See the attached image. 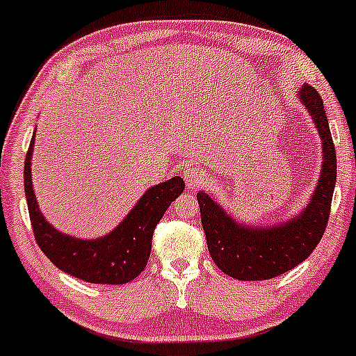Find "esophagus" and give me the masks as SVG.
<instances>
[{"mask_svg": "<svg viewBox=\"0 0 356 356\" xmlns=\"http://www.w3.org/2000/svg\"><path fill=\"white\" fill-rule=\"evenodd\" d=\"M206 179L202 167H189V169L184 170V181L187 184V189H195L199 187Z\"/></svg>", "mask_w": 356, "mask_h": 356, "instance_id": "1", "label": "esophagus"}]
</instances>
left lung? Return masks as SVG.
Here are the masks:
<instances>
[{
  "instance_id": "1",
  "label": "left lung",
  "mask_w": 356,
  "mask_h": 356,
  "mask_svg": "<svg viewBox=\"0 0 356 356\" xmlns=\"http://www.w3.org/2000/svg\"><path fill=\"white\" fill-rule=\"evenodd\" d=\"M298 100L313 118L321 138L323 155L320 179L303 209L271 226H249L229 214L209 192H197L209 254L216 266L234 280H271L298 266L318 246L328 222L337 182V152L332 132L316 90L303 83L298 90Z\"/></svg>"
}]
</instances>
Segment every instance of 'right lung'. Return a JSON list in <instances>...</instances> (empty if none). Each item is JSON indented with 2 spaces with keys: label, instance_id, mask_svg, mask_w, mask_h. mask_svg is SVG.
Returning a JSON list of instances; mask_svg holds the SVG:
<instances>
[{
  "label": "right lung",
  "instance_id": "1",
  "mask_svg": "<svg viewBox=\"0 0 356 356\" xmlns=\"http://www.w3.org/2000/svg\"><path fill=\"white\" fill-rule=\"evenodd\" d=\"M33 147L35 134L24 161V194L35 239L44 256L61 271L87 283L125 284L136 280L149 261L155 226L186 187L182 179L175 175L149 187L108 234L80 239L56 229L40 211L31 179Z\"/></svg>",
  "mask_w": 356,
  "mask_h": 356
}]
</instances>
